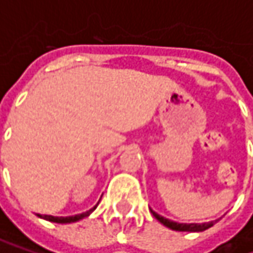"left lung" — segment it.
Instances as JSON below:
<instances>
[{"label": "left lung", "instance_id": "left-lung-1", "mask_svg": "<svg viewBox=\"0 0 253 253\" xmlns=\"http://www.w3.org/2000/svg\"><path fill=\"white\" fill-rule=\"evenodd\" d=\"M151 212H152V215H154L160 223H163L166 227L171 228V230H176V231H204V230L212 227V226L215 224V221L204 223V224H178V223L170 221V220H167V218H164V217L158 215V214H157V212H154V211H151Z\"/></svg>", "mask_w": 253, "mask_h": 253}]
</instances>
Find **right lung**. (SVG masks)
<instances>
[{"instance_id": "obj_1", "label": "right lung", "mask_w": 253, "mask_h": 253, "mask_svg": "<svg viewBox=\"0 0 253 253\" xmlns=\"http://www.w3.org/2000/svg\"><path fill=\"white\" fill-rule=\"evenodd\" d=\"M95 208H96V207H93L92 210H89V211H86V212H83V214L75 215V217H52V215H42V218H43V220H48V221H52V223H60V224H64V223H76L79 220L87 217ZM39 217H41V215H39Z\"/></svg>"}]
</instances>
